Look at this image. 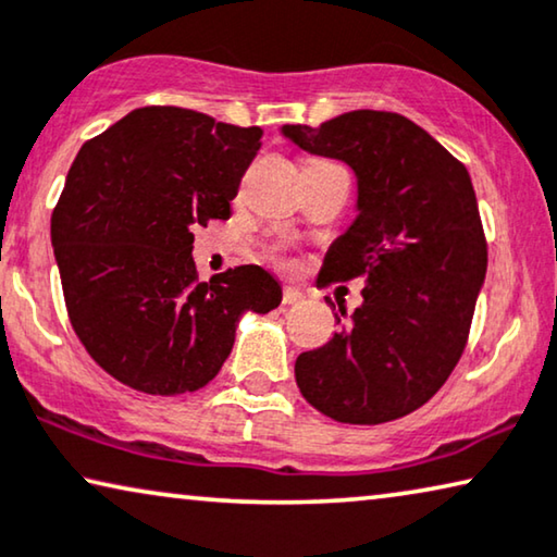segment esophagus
Masks as SVG:
<instances>
[{
  "label": "esophagus",
  "mask_w": 557,
  "mask_h": 557,
  "mask_svg": "<svg viewBox=\"0 0 557 557\" xmlns=\"http://www.w3.org/2000/svg\"><path fill=\"white\" fill-rule=\"evenodd\" d=\"M301 301H304V294L298 292V288H292V286L284 288V306H296Z\"/></svg>",
  "instance_id": "1"
}]
</instances>
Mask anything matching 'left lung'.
I'll use <instances>...</instances> for the list:
<instances>
[{"label": "left lung", "mask_w": 557, "mask_h": 557, "mask_svg": "<svg viewBox=\"0 0 557 557\" xmlns=\"http://www.w3.org/2000/svg\"><path fill=\"white\" fill-rule=\"evenodd\" d=\"M281 135L351 168L357 215L329 246L321 278L364 276L361 306L354 313L338 306V332L298 354V389L344 424L414 412L462 357L485 284L487 246L470 173L397 112L351 110L319 127L284 125Z\"/></svg>", "instance_id": "8db88e82"}]
</instances>
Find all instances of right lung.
I'll list each match as a JSON object with an SVG mask.
<instances>
[{
	"label": "right lung",
	"instance_id": "1",
	"mask_svg": "<svg viewBox=\"0 0 557 557\" xmlns=\"http://www.w3.org/2000/svg\"><path fill=\"white\" fill-rule=\"evenodd\" d=\"M261 135L196 110L138 108L79 148L52 213L54 261L77 338L131 389H200L240 317L281 304L261 265L198 284L193 263V231L228 219Z\"/></svg>",
	"mask_w": 557,
	"mask_h": 557
}]
</instances>
